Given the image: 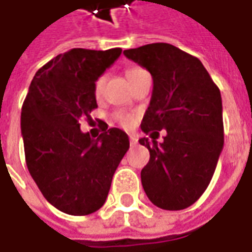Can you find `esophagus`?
I'll list each match as a JSON object with an SVG mask.
<instances>
[{
	"instance_id": "obj_1",
	"label": "esophagus",
	"mask_w": 252,
	"mask_h": 252,
	"mask_svg": "<svg viewBox=\"0 0 252 252\" xmlns=\"http://www.w3.org/2000/svg\"><path fill=\"white\" fill-rule=\"evenodd\" d=\"M129 142H131L132 146H133V144H136L138 143V136H136V135H133V133H131V135H129Z\"/></svg>"
}]
</instances>
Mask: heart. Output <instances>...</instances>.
I'll return each mask as SVG.
<instances>
[{
	"mask_svg": "<svg viewBox=\"0 0 252 252\" xmlns=\"http://www.w3.org/2000/svg\"><path fill=\"white\" fill-rule=\"evenodd\" d=\"M140 72H143V69H140V68H129V69L126 71V77H128V80H131L132 77L136 76ZM103 83H105V76H99L95 80V83H94V94H95V96H99L102 94ZM116 119H117V121L120 123L121 126H131L132 124H133V117L129 116V114H119Z\"/></svg>",
	"mask_w": 252,
	"mask_h": 252,
	"instance_id": "b5f03b06",
	"label": "heart"
}]
</instances>
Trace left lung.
Segmentation results:
<instances>
[{
    "instance_id": "obj_1",
    "label": "left lung",
    "mask_w": 252,
    "mask_h": 252,
    "mask_svg": "<svg viewBox=\"0 0 252 252\" xmlns=\"http://www.w3.org/2000/svg\"><path fill=\"white\" fill-rule=\"evenodd\" d=\"M124 56L153 77L142 131L166 129L162 143L139 139L150 151L140 172L144 192L159 209L183 210L205 192L224 147L220 90L199 60L173 45L150 43Z\"/></svg>"
}]
</instances>
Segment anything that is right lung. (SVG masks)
<instances>
[{"label": "right lung", "instance_id": "right-lung-1", "mask_svg": "<svg viewBox=\"0 0 252 252\" xmlns=\"http://www.w3.org/2000/svg\"><path fill=\"white\" fill-rule=\"evenodd\" d=\"M120 54V47L59 54L35 73L23 103L28 172L47 202L71 216L101 209L129 149L128 135L119 128L105 124L94 139L79 124L98 108L94 83Z\"/></svg>", "mask_w": 252, "mask_h": 252}]
</instances>
